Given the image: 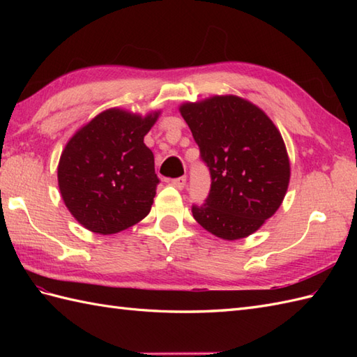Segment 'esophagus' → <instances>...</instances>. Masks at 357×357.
<instances>
[{
	"instance_id": "34e87169",
	"label": "esophagus",
	"mask_w": 357,
	"mask_h": 357,
	"mask_svg": "<svg viewBox=\"0 0 357 357\" xmlns=\"http://www.w3.org/2000/svg\"><path fill=\"white\" fill-rule=\"evenodd\" d=\"M172 184L178 188V190H183V188L185 187V184H187V178L185 176H181V178H176V179H173L172 181Z\"/></svg>"
}]
</instances>
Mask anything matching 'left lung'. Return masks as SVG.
<instances>
[{
  "label": "left lung",
  "mask_w": 357,
  "mask_h": 357,
  "mask_svg": "<svg viewBox=\"0 0 357 357\" xmlns=\"http://www.w3.org/2000/svg\"><path fill=\"white\" fill-rule=\"evenodd\" d=\"M179 113L211 174L208 198L192 207L193 218L221 239L250 236L285 198L290 159L282 135L267 113L236 95L184 102Z\"/></svg>",
  "instance_id": "1"
}]
</instances>
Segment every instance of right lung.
Here are the masks:
<instances>
[{
	"mask_svg": "<svg viewBox=\"0 0 357 357\" xmlns=\"http://www.w3.org/2000/svg\"><path fill=\"white\" fill-rule=\"evenodd\" d=\"M161 110L146 116L107 109L78 128L58 162V187L67 210L96 234H115L149 215L159 179L144 136Z\"/></svg>",
	"mask_w": 357,
	"mask_h": 357,
	"instance_id": "add662e5",
	"label": "right lung"
}]
</instances>
